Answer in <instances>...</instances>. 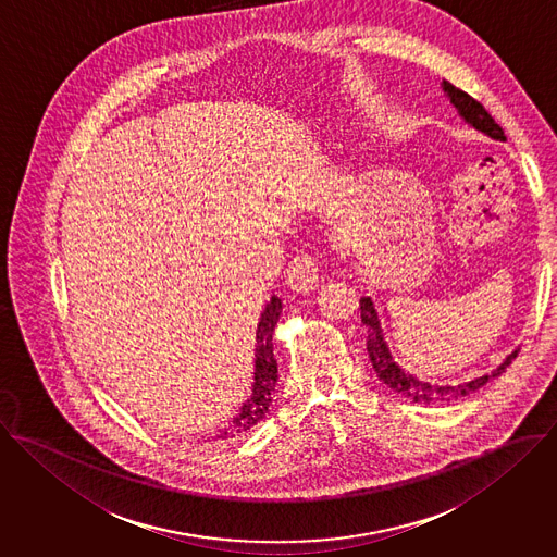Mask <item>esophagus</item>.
<instances>
[{
	"label": "esophagus",
	"mask_w": 557,
	"mask_h": 557,
	"mask_svg": "<svg viewBox=\"0 0 557 557\" xmlns=\"http://www.w3.org/2000/svg\"><path fill=\"white\" fill-rule=\"evenodd\" d=\"M319 267H321L319 258H314L308 251H299L286 269V280L290 288L310 290L319 282Z\"/></svg>",
	"instance_id": "obj_1"
}]
</instances>
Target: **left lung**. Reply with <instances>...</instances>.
Listing matches in <instances>:
<instances>
[{"label":"left lung","mask_w":557,"mask_h":557,"mask_svg":"<svg viewBox=\"0 0 557 557\" xmlns=\"http://www.w3.org/2000/svg\"><path fill=\"white\" fill-rule=\"evenodd\" d=\"M445 95L449 97V103L458 110V113L478 131H482L484 135L493 137V139H499V141H506V135H504V128L493 120V115L484 110L482 103H478L473 97H469L467 92L458 90L456 86H451L449 82H444ZM359 308H361V323L366 325L368 330V339H366V348H368V357L372 361V368L376 372V376L389 387L394 389L396 394L413 400V403H422V405H437V403H451V400H458L462 396H469L471 392L480 389L482 385L488 383V379H495L499 376L510 363L512 359L519 355V350H512L504 363L499 368H495L493 372L484 374V376H478L469 383H460V385H431V383H424L420 379H416L413 374L405 372L392 357L389 352V346L383 337V330H381V323H379V317H376V310H374V304L370 297H361L359 299Z\"/></svg>","instance_id":"8db88e82"}]
</instances>
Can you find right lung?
Here are the masks:
<instances>
[{
    "instance_id": "obj_1",
    "label": "right lung",
    "mask_w": 557,
    "mask_h": 557,
    "mask_svg": "<svg viewBox=\"0 0 557 557\" xmlns=\"http://www.w3.org/2000/svg\"><path fill=\"white\" fill-rule=\"evenodd\" d=\"M282 314V301L277 297H271L267 304L258 332H256V366H253V385L249 400L240 407L238 416L220 431L218 440H236L251 431L269 411L275 383H277V361L273 357V330Z\"/></svg>"
}]
</instances>
